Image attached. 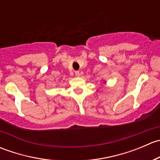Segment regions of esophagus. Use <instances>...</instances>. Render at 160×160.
I'll use <instances>...</instances> for the list:
<instances>
[{"mask_svg":"<svg viewBox=\"0 0 160 160\" xmlns=\"http://www.w3.org/2000/svg\"><path fill=\"white\" fill-rule=\"evenodd\" d=\"M75 75L77 77H80V72L79 71H76L75 72Z\"/></svg>","mask_w":160,"mask_h":160,"instance_id":"obj_1","label":"esophagus"}]
</instances>
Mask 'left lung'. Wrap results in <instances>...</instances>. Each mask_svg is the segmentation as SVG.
Instances as JSON below:
<instances>
[{
    "label": "left lung",
    "mask_w": 160,
    "mask_h": 160,
    "mask_svg": "<svg viewBox=\"0 0 160 160\" xmlns=\"http://www.w3.org/2000/svg\"><path fill=\"white\" fill-rule=\"evenodd\" d=\"M105 83H106V82H105Z\"/></svg>",
    "instance_id": "left-lung-1"
}]
</instances>
